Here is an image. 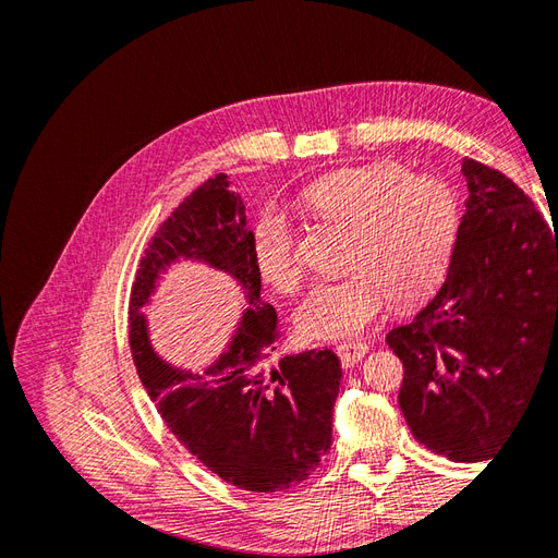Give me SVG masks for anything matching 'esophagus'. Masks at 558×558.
Here are the masks:
<instances>
[{
	"mask_svg": "<svg viewBox=\"0 0 558 558\" xmlns=\"http://www.w3.org/2000/svg\"><path fill=\"white\" fill-rule=\"evenodd\" d=\"M369 351V347L367 344H361V342H349V344H340L337 347V356H340V361H342V365L344 367H353V365H359V361H363L365 359V353Z\"/></svg>",
	"mask_w": 558,
	"mask_h": 558,
	"instance_id": "1",
	"label": "esophagus"
}]
</instances>
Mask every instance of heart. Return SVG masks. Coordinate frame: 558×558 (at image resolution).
Wrapping results in <instances>:
<instances>
[{
	"instance_id": "obj_1",
	"label": "heart",
	"mask_w": 558,
	"mask_h": 558,
	"mask_svg": "<svg viewBox=\"0 0 558 558\" xmlns=\"http://www.w3.org/2000/svg\"><path fill=\"white\" fill-rule=\"evenodd\" d=\"M302 199L320 221L351 228V272L316 283L298 307L295 320L305 337L351 340L373 328L393 298L408 305L440 283L459 226L445 181L379 160L316 179ZM251 251L267 286L279 293L300 289L305 267L295 232L279 211L260 218Z\"/></svg>"
}]
</instances>
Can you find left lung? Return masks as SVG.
Here are the masks:
<instances>
[{"mask_svg":"<svg viewBox=\"0 0 558 558\" xmlns=\"http://www.w3.org/2000/svg\"><path fill=\"white\" fill-rule=\"evenodd\" d=\"M465 214L440 291L386 335L400 410L449 461H486L547 367L558 375V234L514 181L465 158Z\"/></svg>","mask_w":558,"mask_h":558,"instance_id":"1","label":"left lung"}]
</instances>
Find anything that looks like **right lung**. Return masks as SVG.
<instances>
[{
  "instance_id": "1",
  "label": "right lung",
  "mask_w": 558,
  "mask_h": 558,
  "mask_svg": "<svg viewBox=\"0 0 558 558\" xmlns=\"http://www.w3.org/2000/svg\"><path fill=\"white\" fill-rule=\"evenodd\" d=\"M251 240L244 202L226 174L185 197L150 238L134 275L130 351L167 428L202 465L244 492L275 494L307 480L330 451L342 367L330 349L272 361L279 318L260 300ZM179 259L226 271L247 302L227 351L202 374L160 360L141 314L159 275Z\"/></svg>"
}]
</instances>
